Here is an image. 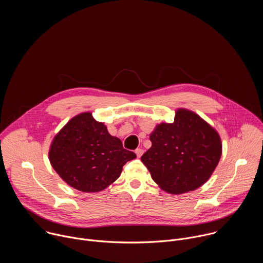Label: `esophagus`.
<instances>
[{
	"instance_id": "1",
	"label": "esophagus",
	"mask_w": 263,
	"mask_h": 263,
	"mask_svg": "<svg viewBox=\"0 0 263 263\" xmlns=\"http://www.w3.org/2000/svg\"><path fill=\"white\" fill-rule=\"evenodd\" d=\"M135 154L137 155V157L139 158V157H141V155L143 154V149L142 148H140V147H137L136 149H135Z\"/></svg>"
}]
</instances>
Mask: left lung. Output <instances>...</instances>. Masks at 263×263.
Segmentation results:
<instances>
[{"label": "left lung", "mask_w": 263, "mask_h": 263, "mask_svg": "<svg viewBox=\"0 0 263 263\" xmlns=\"http://www.w3.org/2000/svg\"><path fill=\"white\" fill-rule=\"evenodd\" d=\"M141 156L160 189L173 195L192 192L212 175L221 156L218 133L195 112L180 108L174 123H161Z\"/></svg>", "instance_id": "1"}]
</instances>
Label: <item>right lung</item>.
<instances>
[{
	"instance_id": "add662e5",
	"label": "right lung",
	"mask_w": 263,
	"mask_h": 263,
	"mask_svg": "<svg viewBox=\"0 0 263 263\" xmlns=\"http://www.w3.org/2000/svg\"><path fill=\"white\" fill-rule=\"evenodd\" d=\"M136 158L111 136L90 112L72 118L54 137L49 159L60 178L83 193H98L114 183L123 166Z\"/></svg>"
}]
</instances>
